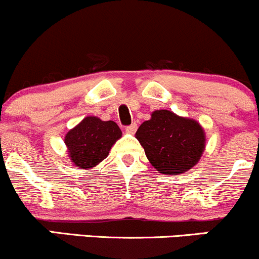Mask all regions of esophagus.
Returning a JSON list of instances; mask_svg holds the SVG:
<instances>
[{"label": "esophagus", "mask_w": 259, "mask_h": 259, "mask_svg": "<svg viewBox=\"0 0 259 259\" xmlns=\"http://www.w3.org/2000/svg\"><path fill=\"white\" fill-rule=\"evenodd\" d=\"M136 131H137V124H136V123H132V124H131V126H127L126 127V132L130 133V135H133V133H135Z\"/></svg>", "instance_id": "obj_1"}]
</instances>
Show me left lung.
<instances>
[{
	"label": "left lung",
	"instance_id": "left-lung-1",
	"mask_svg": "<svg viewBox=\"0 0 259 259\" xmlns=\"http://www.w3.org/2000/svg\"><path fill=\"white\" fill-rule=\"evenodd\" d=\"M148 160L164 175H179L198 162L205 148L202 126L168 110H156L136 132Z\"/></svg>",
	"mask_w": 259,
	"mask_h": 259
}]
</instances>
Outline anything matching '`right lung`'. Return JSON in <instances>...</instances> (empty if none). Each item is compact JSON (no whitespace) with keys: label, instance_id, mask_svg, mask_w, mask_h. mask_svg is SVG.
I'll return each instance as SVG.
<instances>
[{"label":"right lung","instance_id":"add662e5","mask_svg":"<svg viewBox=\"0 0 259 259\" xmlns=\"http://www.w3.org/2000/svg\"><path fill=\"white\" fill-rule=\"evenodd\" d=\"M121 136L122 132L116 122L88 116L68 131L65 143L73 165L89 170L109 155L111 147Z\"/></svg>","mask_w":259,"mask_h":259}]
</instances>
